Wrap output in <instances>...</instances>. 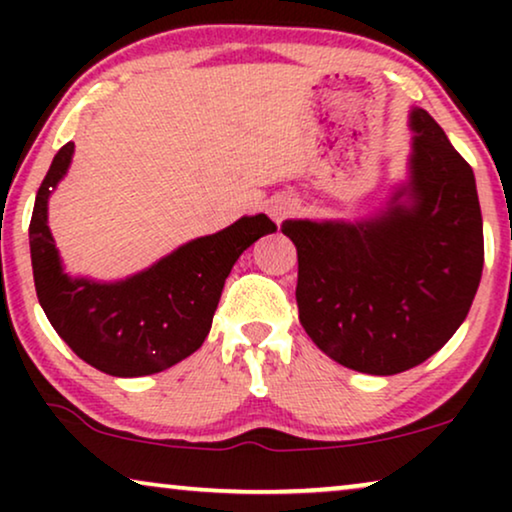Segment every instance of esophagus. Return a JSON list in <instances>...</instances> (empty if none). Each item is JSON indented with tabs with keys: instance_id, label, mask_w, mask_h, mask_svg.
Wrapping results in <instances>:
<instances>
[{
	"instance_id": "1",
	"label": "esophagus",
	"mask_w": 512,
	"mask_h": 512,
	"mask_svg": "<svg viewBox=\"0 0 512 512\" xmlns=\"http://www.w3.org/2000/svg\"><path fill=\"white\" fill-rule=\"evenodd\" d=\"M265 209H268L270 219L275 223H282L284 219H289V216L296 212L298 205L296 200L289 198V195H275V198L268 200V205H265Z\"/></svg>"
}]
</instances>
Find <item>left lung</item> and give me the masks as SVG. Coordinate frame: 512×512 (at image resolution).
I'll return each instance as SVG.
<instances>
[{"mask_svg": "<svg viewBox=\"0 0 512 512\" xmlns=\"http://www.w3.org/2000/svg\"><path fill=\"white\" fill-rule=\"evenodd\" d=\"M405 179L359 219H286L298 249V317L326 356L396 375L457 333L482 277L485 242L471 165L412 107Z\"/></svg>", "mask_w": 512, "mask_h": 512, "instance_id": "obj_1", "label": "left lung"}]
</instances>
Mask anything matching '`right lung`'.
I'll list each match as a JSON object with an SVG mask.
<instances>
[{"instance_id":"1","label":"right lung","mask_w":512,"mask_h":512,"mask_svg":"<svg viewBox=\"0 0 512 512\" xmlns=\"http://www.w3.org/2000/svg\"><path fill=\"white\" fill-rule=\"evenodd\" d=\"M72 158L69 142L55 153L34 200L30 254L41 310L72 352L102 373L144 377L172 368L205 342L237 258L277 226L265 214L242 216L135 275L111 282L72 275L48 228V200Z\"/></svg>"}]
</instances>
